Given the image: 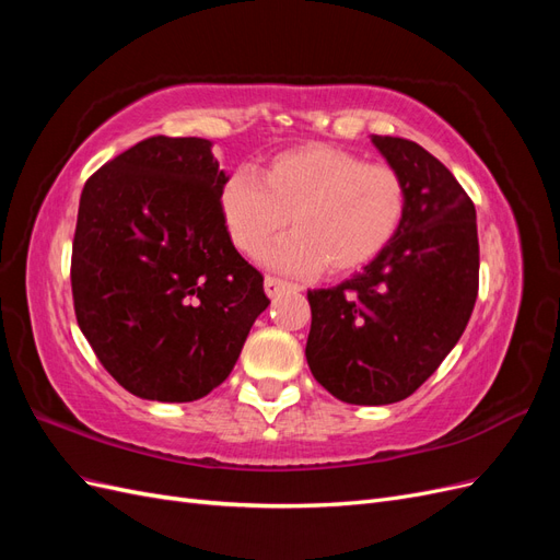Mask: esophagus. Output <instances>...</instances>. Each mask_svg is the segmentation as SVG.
<instances>
[{"label": "esophagus", "instance_id": "obj_1", "mask_svg": "<svg viewBox=\"0 0 560 560\" xmlns=\"http://www.w3.org/2000/svg\"><path fill=\"white\" fill-rule=\"evenodd\" d=\"M287 287H292V282H287V280L276 278V276H266V280H264V290H266V294H268L270 299L278 296L280 292H284Z\"/></svg>", "mask_w": 560, "mask_h": 560}]
</instances>
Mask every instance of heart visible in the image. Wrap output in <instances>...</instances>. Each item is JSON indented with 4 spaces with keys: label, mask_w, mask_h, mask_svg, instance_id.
<instances>
[{
    "label": "heart",
    "mask_w": 560,
    "mask_h": 560,
    "mask_svg": "<svg viewBox=\"0 0 560 560\" xmlns=\"http://www.w3.org/2000/svg\"><path fill=\"white\" fill-rule=\"evenodd\" d=\"M406 206L397 167L331 144L287 149L261 167V179L241 171L219 191L229 238L245 254L261 252L292 219L294 233L264 257L299 273L343 276L374 261L397 235Z\"/></svg>",
    "instance_id": "b5f03b06"
}]
</instances>
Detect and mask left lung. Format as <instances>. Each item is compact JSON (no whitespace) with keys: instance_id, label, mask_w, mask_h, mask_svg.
Instances as JSON below:
<instances>
[{"instance_id":"left-lung-1","label":"left lung","mask_w":560,"mask_h":560,"mask_svg":"<svg viewBox=\"0 0 560 560\" xmlns=\"http://www.w3.org/2000/svg\"><path fill=\"white\" fill-rule=\"evenodd\" d=\"M409 189L404 222L362 273L308 292L306 360L346 404L401 401L460 341L479 294L477 210L448 167L420 144L371 135Z\"/></svg>"}]
</instances>
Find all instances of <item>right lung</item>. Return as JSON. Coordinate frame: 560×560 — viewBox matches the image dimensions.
I'll list each match as a JSON object with an SVG mask.
<instances>
[{
  "mask_svg": "<svg viewBox=\"0 0 560 560\" xmlns=\"http://www.w3.org/2000/svg\"><path fill=\"white\" fill-rule=\"evenodd\" d=\"M202 138H147L95 171L72 243L77 322L109 376L154 401L224 383L266 306L264 276L233 247L229 179Z\"/></svg>",
  "mask_w": 560,
  "mask_h": 560,
  "instance_id": "right-lung-1",
  "label": "right lung"
}]
</instances>
